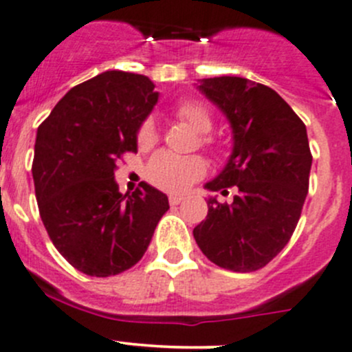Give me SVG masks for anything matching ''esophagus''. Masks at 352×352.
<instances>
[{"mask_svg": "<svg viewBox=\"0 0 352 352\" xmlns=\"http://www.w3.org/2000/svg\"><path fill=\"white\" fill-rule=\"evenodd\" d=\"M184 201L182 196H177V194H172V196L168 197V203L170 206H177V204H180Z\"/></svg>", "mask_w": 352, "mask_h": 352, "instance_id": "34e87169", "label": "esophagus"}]
</instances>
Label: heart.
<instances>
[{"label": "heart", "instance_id": "heart-1", "mask_svg": "<svg viewBox=\"0 0 352 352\" xmlns=\"http://www.w3.org/2000/svg\"><path fill=\"white\" fill-rule=\"evenodd\" d=\"M175 115L182 122L201 134V144L213 148L214 139L208 132L213 129V115L210 108L196 100L180 101L175 107ZM158 141V129L151 117L144 118L135 132L139 149H149ZM206 173V162L201 156H177L168 151H160L148 162L144 177L151 186L166 192H184Z\"/></svg>", "mask_w": 352, "mask_h": 352}]
</instances>
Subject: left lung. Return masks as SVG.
I'll return each instance as SVG.
<instances>
[{
  "label": "left lung",
  "instance_id": "8db88e82",
  "mask_svg": "<svg viewBox=\"0 0 352 352\" xmlns=\"http://www.w3.org/2000/svg\"><path fill=\"white\" fill-rule=\"evenodd\" d=\"M199 89L223 110L234 131V153L223 172L206 184L234 201H208L192 230L211 263L232 272H256L291 241L309 189L306 125L268 85L242 77L204 78Z\"/></svg>",
  "mask_w": 352,
  "mask_h": 352
}]
</instances>
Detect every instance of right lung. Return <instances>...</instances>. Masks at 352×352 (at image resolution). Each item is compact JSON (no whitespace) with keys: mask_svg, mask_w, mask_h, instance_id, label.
<instances>
[{"mask_svg":"<svg viewBox=\"0 0 352 352\" xmlns=\"http://www.w3.org/2000/svg\"><path fill=\"white\" fill-rule=\"evenodd\" d=\"M146 75L110 70L75 85L37 129L32 177L47 235L91 277L129 270L144 256L168 197L141 182L122 194L117 163L138 153L135 132L158 101Z\"/></svg>","mask_w":352,"mask_h":352,"instance_id":"1","label":"right lung"}]
</instances>
